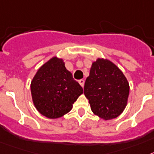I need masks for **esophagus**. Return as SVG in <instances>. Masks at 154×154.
Masks as SVG:
<instances>
[{"mask_svg":"<svg viewBox=\"0 0 154 154\" xmlns=\"http://www.w3.org/2000/svg\"><path fill=\"white\" fill-rule=\"evenodd\" d=\"M84 82H85V81L83 79L79 80V83L80 86H82V87H83V86H84Z\"/></svg>","mask_w":154,"mask_h":154,"instance_id":"obj_1","label":"esophagus"}]
</instances>
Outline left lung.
Returning a JSON list of instances; mask_svg holds the SVG:
<instances>
[{
  "instance_id": "left-lung-1",
  "label": "left lung",
  "mask_w": 154,
  "mask_h": 154,
  "mask_svg": "<svg viewBox=\"0 0 154 154\" xmlns=\"http://www.w3.org/2000/svg\"><path fill=\"white\" fill-rule=\"evenodd\" d=\"M129 91L128 79L115 63L105 58L93 62L84 94L94 115L105 120L119 116L127 106Z\"/></svg>"
}]
</instances>
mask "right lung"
<instances>
[{
    "label": "right lung",
    "mask_w": 154,
    "mask_h": 154,
    "mask_svg": "<svg viewBox=\"0 0 154 154\" xmlns=\"http://www.w3.org/2000/svg\"><path fill=\"white\" fill-rule=\"evenodd\" d=\"M30 92L37 110L49 119H57L72 110L83 90L66 69L63 60L53 57L37 71Z\"/></svg>",
    "instance_id": "1"
}]
</instances>
